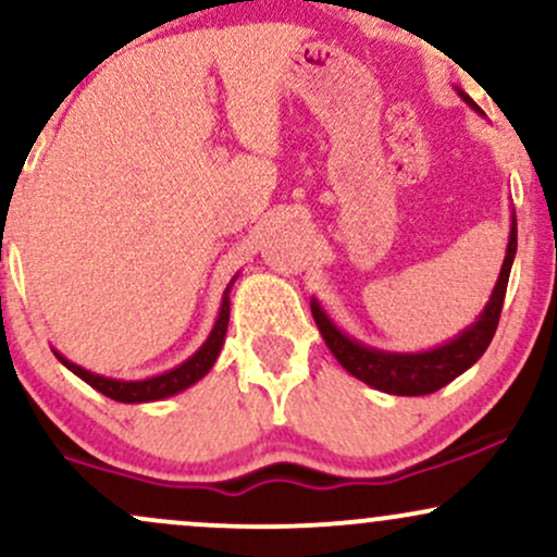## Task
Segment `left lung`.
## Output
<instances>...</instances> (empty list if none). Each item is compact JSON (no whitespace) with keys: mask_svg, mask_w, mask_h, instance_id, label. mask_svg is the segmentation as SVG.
Listing matches in <instances>:
<instances>
[{"mask_svg":"<svg viewBox=\"0 0 557 557\" xmlns=\"http://www.w3.org/2000/svg\"><path fill=\"white\" fill-rule=\"evenodd\" d=\"M466 104L476 107L461 91ZM516 257V222L510 225V240H508V253H505L500 277H497L495 290L487 309L482 311L479 322L471 324L461 337H456L453 343L443 345V348L426 350V354H382V350L363 348V345L348 341L341 330L332 327V322L324 317V311L317 304H311V314L319 332H322L324 343L332 350L345 372H350L356 380L367 382L382 393L389 395H430L437 393L440 387H445L447 382L456 380L458 374H463L471 363L482 359V354L487 350V345L495 337L497 322H500L505 290H508V277L510 267H513Z\"/></svg>","mask_w":557,"mask_h":557,"instance_id":"1","label":"left lung"}]
</instances>
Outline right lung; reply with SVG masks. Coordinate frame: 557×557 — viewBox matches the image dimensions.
Segmentation results:
<instances>
[{
    "mask_svg": "<svg viewBox=\"0 0 557 557\" xmlns=\"http://www.w3.org/2000/svg\"><path fill=\"white\" fill-rule=\"evenodd\" d=\"M227 290H230V287H227ZM227 322H230V298H227V293H225V298H222L220 319H216L212 335H209V341L203 343L201 348H198L188 361L181 363V367L172 369V372H168V374L151 376V380H140V382L107 380V376H99V374H94V372H86V369L75 367L73 361L62 359L60 354H57V359L65 363L70 372L78 374L83 382H88V385H91L94 389H99L101 395H107V398H112V400H120V403H146V400L170 398V395L181 393V389L194 385V382L201 380V376L207 374L209 369H212V363L216 361V354H220V348H222V341H225Z\"/></svg>",
    "mask_w": 557,
    "mask_h": 557,
    "instance_id": "1",
    "label": "right lung"
}]
</instances>
